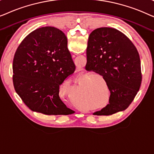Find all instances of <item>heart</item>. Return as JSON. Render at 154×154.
Listing matches in <instances>:
<instances>
[{
  "label": "heart",
  "instance_id": "obj_1",
  "mask_svg": "<svg viewBox=\"0 0 154 154\" xmlns=\"http://www.w3.org/2000/svg\"><path fill=\"white\" fill-rule=\"evenodd\" d=\"M89 76H90V75L88 74V73H85V74H83V75H82L81 78H80V79L78 80V82H79V83H83V82L85 80L86 81L85 82L84 85H88V84H89V83H91V82L93 81L95 79H100V81H102L103 82H105L104 79H103L102 76H100V75H96V76L94 75V76H90V77H89ZM86 94H87V95L89 96V97H93L94 98V100H96V99H97V95L95 94L91 93V92H86ZM99 98H101V97H100V96H99ZM104 98L105 99V97H104Z\"/></svg>",
  "mask_w": 154,
  "mask_h": 154
}]
</instances>
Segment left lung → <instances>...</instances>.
Wrapping results in <instances>:
<instances>
[{
	"instance_id": "1",
	"label": "left lung",
	"mask_w": 154,
	"mask_h": 154,
	"mask_svg": "<svg viewBox=\"0 0 154 154\" xmlns=\"http://www.w3.org/2000/svg\"><path fill=\"white\" fill-rule=\"evenodd\" d=\"M86 70L102 75L110 91L109 102L94 115L109 116L125 110L137 94L142 83L137 50L117 29L102 27L88 38Z\"/></svg>"
}]
</instances>
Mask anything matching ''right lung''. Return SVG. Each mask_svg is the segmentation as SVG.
<instances>
[{
  "label": "right lung",
  "mask_w": 154,
  "mask_h": 154,
  "mask_svg": "<svg viewBox=\"0 0 154 154\" xmlns=\"http://www.w3.org/2000/svg\"><path fill=\"white\" fill-rule=\"evenodd\" d=\"M75 69L64 33L55 27H41L23 40L14 54V90L31 111L71 114L74 111L63 103L59 93L60 86Z\"/></svg>",
  "instance_id": "obj_1"
}]
</instances>
